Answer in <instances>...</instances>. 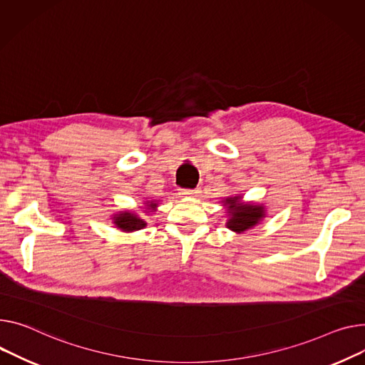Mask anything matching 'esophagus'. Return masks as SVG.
I'll return each instance as SVG.
<instances>
[{"instance_id":"1","label":"esophagus","mask_w":365,"mask_h":365,"mask_svg":"<svg viewBox=\"0 0 365 365\" xmlns=\"http://www.w3.org/2000/svg\"><path fill=\"white\" fill-rule=\"evenodd\" d=\"M198 193H201L200 189H183L182 190V195H186V197H197Z\"/></svg>"}]
</instances>
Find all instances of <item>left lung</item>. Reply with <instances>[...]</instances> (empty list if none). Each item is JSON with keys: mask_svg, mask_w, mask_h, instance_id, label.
I'll return each instance as SVG.
<instances>
[{"mask_svg": "<svg viewBox=\"0 0 365 365\" xmlns=\"http://www.w3.org/2000/svg\"><path fill=\"white\" fill-rule=\"evenodd\" d=\"M226 204H229V212L232 217L227 222V227L235 232H245L247 229L255 226L259 218L264 215L262 208L257 205H239L237 197L226 200Z\"/></svg>", "mask_w": 365, "mask_h": 365, "instance_id": "8db88e82", "label": "left lung"}]
</instances>
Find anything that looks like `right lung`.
<instances>
[{"mask_svg":"<svg viewBox=\"0 0 365 365\" xmlns=\"http://www.w3.org/2000/svg\"><path fill=\"white\" fill-rule=\"evenodd\" d=\"M150 207H155V204H151ZM115 226L120 227L121 230L125 232H132V230H139L142 227L147 226V223H145L142 218L136 217L135 214H130V212H123L120 214L117 218H115Z\"/></svg>","mask_w":365,"mask_h":365,"instance_id":"right-lung-1","label":"right lung"}]
</instances>
